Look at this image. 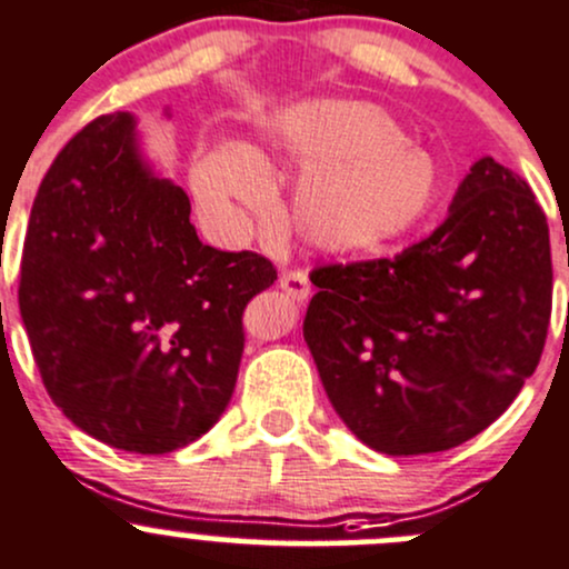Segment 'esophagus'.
I'll return each mask as SVG.
<instances>
[{"instance_id":"obj_1","label":"esophagus","mask_w":569,"mask_h":569,"mask_svg":"<svg viewBox=\"0 0 569 569\" xmlns=\"http://www.w3.org/2000/svg\"><path fill=\"white\" fill-rule=\"evenodd\" d=\"M279 287L287 292L290 298H296V301H307L309 298V277L307 271H284L282 277H279Z\"/></svg>"}]
</instances>
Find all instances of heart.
<instances>
[{
  "label": "heart",
  "mask_w": 569,
  "mask_h": 569,
  "mask_svg": "<svg viewBox=\"0 0 569 569\" xmlns=\"http://www.w3.org/2000/svg\"><path fill=\"white\" fill-rule=\"evenodd\" d=\"M273 148L301 169L290 194V227L307 249L359 257L419 230L443 194L436 153L380 107L345 98L292 103L271 120ZM194 191L230 227L268 219L273 191L262 163L241 144L204 150Z\"/></svg>",
  "instance_id": "b5f03b06"
}]
</instances>
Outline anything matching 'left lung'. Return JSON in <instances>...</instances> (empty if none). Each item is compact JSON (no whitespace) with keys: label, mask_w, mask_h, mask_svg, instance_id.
<instances>
[{"label":"left lung","mask_w":569,"mask_h":569,"mask_svg":"<svg viewBox=\"0 0 569 569\" xmlns=\"http://www.w3.org/2000/svg\"><path fill=\"white\" fill-rule=\"evenodd\" d=\"M303 339L333 411L383 455L460 447L540 365L553 268L529 183L490 156L449 216L391 260L323 266Z\"/></svg>","instance_id":"1"}]
</instances>
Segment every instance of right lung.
<instances>
[{
  "label": "right lung",
  "instance_id": "1",
  "mask_svg": "<svg viewBox=\"0 0 569 569\" xmlns=\"http://www.w3.org/2000/svg\"><path fill=\"white\" fill-rule=\"evenodd\" d=\"M189 216L128 111L70 139L29 213L19 307L34 365L79 430L126 452H174L219 421L246 303L277 279L254 251L204 246Z\"/></svg>",
  "mask_w": 569,
  "mask_h": 569
}]
</instances>
